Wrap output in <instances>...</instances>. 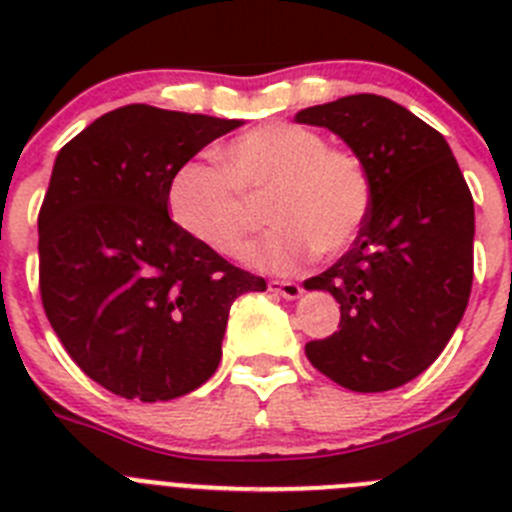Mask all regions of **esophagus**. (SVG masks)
<instances>
[{
  "label": "esophagus",
  "mask_w": 512,
  "mask_h": 512,
  "mask_svg": "<svg viewBox=\"0 0 512 512\" xmlns=\"http://www.w3.org/2000/svg\"><path fill=\"white\" fill-rule=\"evenodd\" d=\"M269 292L274 295H282L284 300H297L302 295V287L297 282H282V279H271Z\"/></svg>",
  "instance_id": "obj_1"
}]
</instances>
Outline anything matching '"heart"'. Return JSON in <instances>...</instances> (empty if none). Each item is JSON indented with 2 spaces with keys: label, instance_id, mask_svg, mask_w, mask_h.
<instances>
[{
  "label": "heart",
  "instance_id": "heart-1",
  "mask_svg": "<svg viewBox=\"0 0 512 512\" xmlns=\"http://www.w3.org/2000/svg\"><path fill=\"white\" fill-rule=\"evenodd\" d=\"M223 171L187 164L169 187L176 225L220 256H241L269 197L274 228L248 253L253 266L292 271L312 253L354 243L372 210V176L354 151L325 146L318 130L269 122L238 135L220 151Z\"/></svg>",
  "mask_w": 512,
  "mask_h": 512
}]
</instances>
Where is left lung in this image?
<instances>
[{
    "label": "left lung",
    "mask_w": 512,
    "mask_h": 512,
    "mask_svg": "<svg viewBox=\"0 0 512 512\" xmlns=\"http://www.w3.org/2000/svg\"><path fill=\"white\" fill-rule=\"evenodd\" d=\"M295 120L343 138L372 176V210L351 251L305 282L341 305L336 333L305 354L346 390H395L438 359L467 310L472 192L443 135L392 99L351 94Z\"/></svg>",
    "instance_id": "left-lung-1"
}]
</instances>
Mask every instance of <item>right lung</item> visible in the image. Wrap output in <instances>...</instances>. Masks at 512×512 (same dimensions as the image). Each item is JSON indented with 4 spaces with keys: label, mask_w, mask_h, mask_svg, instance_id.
I'll return each mask as SVG.
<instances>
[{
    "label": "right lung",
    "mask_w": 512,
    "mask_h": 512,
    "mask_svg": "<svg viewBox=\"0 0 512 512\" xmlns=\"http://www.w3.org/2000/svg\"><path fill=\"white\" fill-rule=\"evenodd\" d=\"M238 125L128 104L58 151L38 215L40 300L81 372L125 400L205 384L235 297L266 289L169 217L176 171Z\"/></svg>",
    "instance_id": "obj_1"
}]
</instances>
